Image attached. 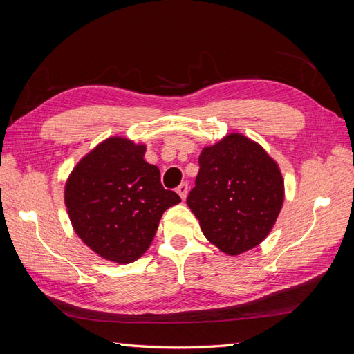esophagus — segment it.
<instances>
[{
	"instance_id": "34e87169",
	"label": "esophagus",
	"mask_w": 354,
	"mask_h": 354,
	"mask_svg": "<svg viewBox=\"0 0 354 354\" xmlns=\"http://www.w3.org/2000/svg\"><path fill=\"white\" fill-rule=\"evenodd\" d=\"M187 190H189L187 183H181V185L177 187V194L180 195V198H181V199H186V196H187Z\"/></svg>"
}]
</instances>
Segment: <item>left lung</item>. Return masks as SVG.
Wrapping results in <instances>:
<instances>
[{
  "mask_svg": "<svg viewBox=\"0 0 354 354\" xmlns=\"http://www.w3.org/2000/svg\"><path fill=\"white\" fill-rule=\"evenodd\" d=\"M283 178L264 149L242 134L203 147L187 205L202 233L229 255L266 239L283 203Z\"/></svg>",
  "mask_w": 354,
  "mask_h": 354,
  "instance_id": "obj_1",
  "label": "left lung"
}]
</instances>
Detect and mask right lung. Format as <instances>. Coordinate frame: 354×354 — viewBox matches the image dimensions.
<instances>
[{
    "label": "right lung",
    "mask_w": 354,
    "mask_h": 354,
    "mask_svg": "<svg viewBox=\"0 0 354 354\" xmlns=\"http://www.w3.org/2000/svg\"><path fill=\"white\" fill-rule=\"evenodd\" d=\"M145 145L106 138L71 173L65 203L82 242L113 263H133L152 243L162 214L181 201L145 160Z\"/></svg>",
    "instance_id": "add662e5"
}]
</instances>
